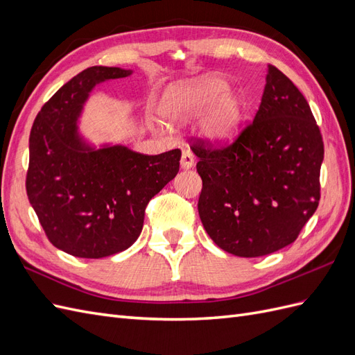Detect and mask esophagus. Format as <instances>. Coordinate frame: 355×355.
I'll use <instances>...</instances> for the list:
<instances>
[{
    "mask_svg": "<svg viewBox=\"0 0 355 355\" xmlns=\"http://www.w3.org/2000/svg\"><path fill=\"white\" fill-rule=\"evenodd\" d=\"M180 166L182 168H191L194 166V154H192L191 149H184V151H182Z\"/></svg>",
    "mask_w": 355,
    "mask_h": 355,
    "instance_id": "34e87169",
    "label": "esophagus"
}]
</instances>
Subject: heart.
<instances>
[{"mask_svg":"<svg viewBox=\"0 0 355 355\" xmlns=\"http://www.w3.org/2000/svg\"><path fill=\"white\" fill-rule=\"evenodd\" d=\"M206 107L201 120L204 136L211 141H225L237 132L241 118L240 98L218 77L210 75L179 85L167 93L163 102V112L171 118L197 115Z\"/></svg>","mask_w":355,"mask_h":355,"instance_id":"heart-1","label":"heart"}]
</instances>
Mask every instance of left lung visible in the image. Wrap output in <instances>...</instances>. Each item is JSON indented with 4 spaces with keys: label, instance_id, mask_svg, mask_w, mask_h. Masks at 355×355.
Listing matches in <instances>:
<instances>
[{
    "label": "left lung",
    "instance_id": "left-lung-1",
    "mask_svg": "<svg viewBox=\"0 0 355 355\" xmlns=\"http://www.w3.org/2000/svg\"><path fill=\"white\" fill-rule=\"evenodd\" d=\"M198 214L222 250L241 257L292 244L320 201L321 132L304 94L274 65L254 120L228 145L194 139Z\"/></svg>",
    "mask_w": 355,
    "mask_h": 355
}]
</instances>
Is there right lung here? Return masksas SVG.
<instances>
[{
	"mask_svg": "<svg viewBox=\"0 0 355 355\" xmlns=\"http://www.w3.org/2000/svg\"><path fill=\"white\" fill-rule=\"evenodd\" d=\"M130 73L84 69L44 103L31 128L26 194L49 241L72 256L99 259L128 249L142 232L149 200L179 171L180 149L158 155L121 145L94 149L77 133L94 85Z\"/></svg>",
	"mask_w": 355,
	"mask_h": 355,
	"instance_id": "right-lung-1",
	"label": "right lung"
}]
</instances>
